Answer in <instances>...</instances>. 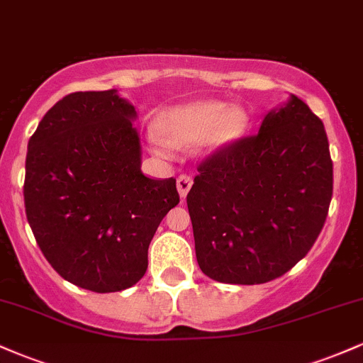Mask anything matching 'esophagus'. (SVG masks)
Returning a JSON list of instances; mask_svg holds the SVG:
<instances>
[{"label": "esophagus", "instance_id": "34e87169", "mask_svg": "<svg viewBox=\"0 0 363 363\" xmlns=\"http://www.w3.org/2000/svg\"><path fill=\"white\" fill-rule=\"evenodd\" d=\"M191 186H193V179L189 176H179L177 179V191H179V196H181L182 199L186 198L187 193H189Z\"/></svg>", "mask_w": 363, "mask_h": 363}]
</instances>
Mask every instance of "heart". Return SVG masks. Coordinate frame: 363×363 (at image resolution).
<instances>
[{
  "label": "heart",
  "mask_w": 363,
  "mask_h": 363,
  "mask_svg": "<svg viewBox=\"0 0 363 363\" xmlns=\"http://www.w3.org/2000/svg\"><path fill=\"white\" fill-rule=\"evenodd\" d=\"M160 128L172 143H191L208 136L210 147L223 148L245 135L249 114L242 107H228L227 102L203 101L167 112ZM157 152L169 155V145L157 140Z\"/></svg>",
  "instance_id": "b5f03b06"
}]
</instances>
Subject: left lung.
Instances as JSON below:
<instances>
[{
	"mask_svg": "<svg viewBox=\"0 0 363 363\" xmlns=\"http://www.w3.org/2000/svg\"><path fill=\"white\" fill-rule=\"evenodd\" d=\"M187 193L201 272L234 285L272 281L311 251L326 222L333 162L306 102L264 116L259 133L220 148Z\"/></svg>",
	"mask_w": 363,
	"mask_h": 363,
	"instance_id": "1",
	"label": "left lung"
}]
</instances>
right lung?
Returning <instances> with one entry per match:
<instances>
[{"label":"right lung","mask_w":363,"mask_h":363,"mask_svg":"<svg viewBox=\"0 0 363 363\" xmlns=\"http://www.w3.org/2000/svg\"><path fill=\"white\" fill-rule=\"evenodd\" d=\"M135 106L118 90L74 91L45 112L28 140L25 213L65 280L109 294L148 268V245L179 203L176 179L141 172Z\"/></svg>","instance_id":"1"}]
</instances>
